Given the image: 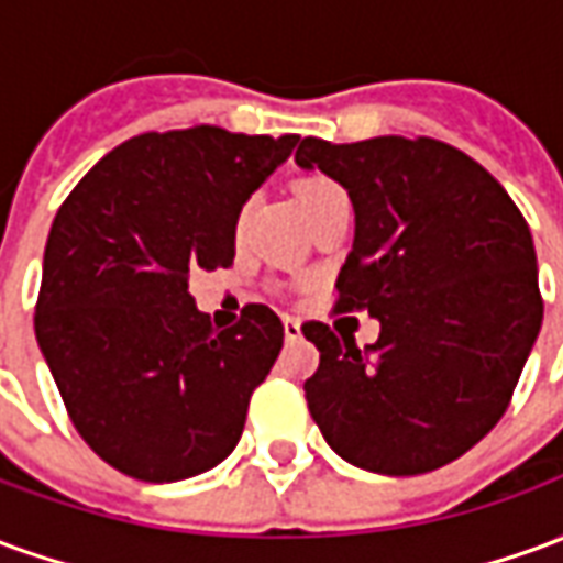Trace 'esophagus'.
<instances>
[{
	"label": "esophagus",
	"mask_w": 563,
	"mask_h": 563,
	"mask_svg": "<svg viewBox=\"0 0 563 563\" xmlns=\"http://www.w3.org/2000/svg\"><path fill=\"white\" fill-rule=\"evenodd\" d=\"M283 331H286V341H298L301 338V319L286 317L283 319Z\"/></svg>",
	"instance_id": "obj_1"
}]
</instances>
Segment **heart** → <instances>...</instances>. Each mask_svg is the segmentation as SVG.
<instances>
[{
  "instance_id": "b5f03b06",
  "label": "heart",
  "mask_w": 563,
  "mask_h": 563,
  "mask_svg": "<svg viewBox=\"0 0 563 563\" xmlns=\"http://www.w3.org/2000/svg\"><path fill=\"white\" fill-rule=\"evenodd\" d=\"M331 192H341V186L331 184L329 177H319V174H313V177H301L298 184H295V198H298V205H301V210H310L313 205H319L322 198L331 196Z\"/></svg>"
}]
</instances>
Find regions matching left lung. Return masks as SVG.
<instances>
[{
    "instance_id": "1",
    "label": "left lung",
    "mask_w": 563,
    "mask_h": 563,
    "mask_svg": "<svg viewBox=\"0 0 563 563\" xmlns=\"http://www.w3.org/2000/svg\"><path fill=\"white\" fill-rule=\"evenodd\" d=\"M295 162L353 201L338 310L379 322L365 350L305 322L319 350L305 383L310 416L362 471H437L495 428L540 334L531 229L507 189L443 141L301 139Z\"/></svg>"
}]
</instances>
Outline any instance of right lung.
<instances>
[{
    "label": "right lung",
    "mask_w": 563,
    "mask_h": 563,
    "mask_svg": "<svg viewBox=\"0 0 563 563\" xmlns=\"http://www.w3.org/2000/svg\"><path fill=\"white\" fill-rule=\"evenodd\" d=\"M295 144L220 126L147 132L56 210L35 338L78 434L120 473L177 483L238 446L283 322L246 305L238 325L213 329L189 277L232 265L241 208Z\"/></svg>",
    "instance_id": "add662e5"
}]
</instances>
